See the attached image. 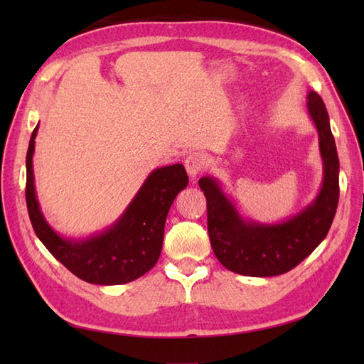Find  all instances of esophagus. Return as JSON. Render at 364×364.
Returning a JSON list of instances; mask_svg holds the SVG:
<instances>
[{
	"label": "esophagus",
	"mask_w": 364,
	"mask_h": 364,
	"mask_svg": "<svg viewBox=\"0 0 364 364\" xmlns=\"http://www.w3.org/2000/svg\"><path fill=\"white\" fill-rule=\"evenodd\" d=\"M184 167H186L191 178H196L197 175H200L205 170L206 158L202 153H197V151L189 153L186 159H184Z\"/></svg>",
	"instance_id": "obj_1"
}]
</instances>
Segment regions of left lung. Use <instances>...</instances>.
<instances>
[{
	"instance_id": "8db88e82",
	"label": "left lung",
	"mask_w": 364,
	"mask_h": 364,
	"mask_svg": "<svg viewBox=\"0 0 364 364\" xmlns=\"http://www.w3.org/2000/svg\"><path fill=\"white\" fill-rule=\"evenodd\" d=\"M308 111L319 133L323 184L311 206L282 225L245 223L213 178H202L208 208V235L214 255L231 272L274 277L304 261L327 236L339 200V159L322 98L310 92Z\"/></svg>"
}]
</instances>
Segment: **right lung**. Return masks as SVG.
Here are the masks:
<instances>
[{
  "instance_id": "obj_1",
  "label": "right lung",
  "mask_w": 364,
  "mask_h": 364,
  "mask_svg": "<svg viewBox=\"0 0 364 364\" xmlns=\"http://www.w3.org/2000/svg\"><path fill=\"white\" fill-rule=\"evenodd\" d=\"M38 125L26 153V206L37 237L59 262L81 280L94 284L133 282L156 264L167 213L178 192L188 186L183 164L161 167L149 176L123 218L106 233L82 242L59 237L45 222L34 191L33 153Z\"/></svg>"
}]
</instances>
